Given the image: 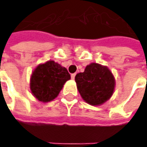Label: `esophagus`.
<instances>
[{
	"instance_id": "esophagus-1",
	"label": "esophagus",
	"mask_w": 147,
	"mask_h": 147,
	"mask_svg": "<svg viewBox=\"0 0 147 147\" xmlns=\"http://www.w3.org/2000/svg\"><path fill=\"white\" fill-rule=\"evenodd\" d=\"M76 73L71 74V79H72V80H74V79H75V77H76Z\"/></svg>"
}]
</instances>
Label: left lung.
Here are the masks:
<instances>
[{"label":"left lung","mask_w":147,"mask_h":147,"mask_svg":"<svg viewBox=\"0 0 147 147\" xmlns=\"http://www.w3.org/2000/svg\"><path fill=\"white\" fill-rule=\"evenodd\" d=\"M78 92L83 100L92 106H101L112 97L116 80L107 66L91 63L75 78Z\"/></svg>","instance_id":"obj_1"}]
</instances>
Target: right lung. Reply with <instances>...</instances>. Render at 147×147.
Returning <instances> with one entry per match:
<instances>
[{"label": "right lung", "instance_id": "obj_1", "mask_svg": "<svg viewBox=\"0 0 147 147\" xmlns=\"http://www.w3.org/2000/svg\"><path fill=\"white\" fill-rule=\"evenodd\" d=\"M71 78L68 70L55 61L39 64L32 71L30 90L42 102H49L59 96L66 82Z\"/></svg>", "mask_w": 147, "mask_h": 147}]
</instances>
